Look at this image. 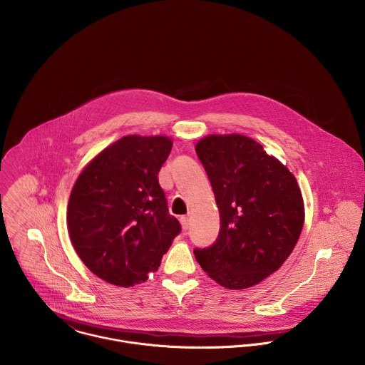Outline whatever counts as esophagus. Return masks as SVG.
<instances>
[{
  "label": "esophagus",
  "mask_w": 365,
  "mask_h": 365,
  "mask_svg": "<svg viewBox=\"0 0 365 365\" xmlns=\"http://www.w3.org/2000/svg\"><path fill=\"white\" fill-rule=\"evenodd\" d=\"M180 222H181V226H182L184 230H187V229L190 227V217H188V216H182V217L180 219Z\"/></svg>",
  "instance_id": "esophagus-1"
}]
</instances>
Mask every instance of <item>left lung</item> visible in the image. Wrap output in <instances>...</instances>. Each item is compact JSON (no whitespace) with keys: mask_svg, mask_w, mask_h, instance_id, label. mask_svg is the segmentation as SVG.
<instances>
[{"mask_svg":"<svg viewBox=\"0 0 365 365\" xmlns=\"http://www.w3.org/2000/svg\"><path fill=\"white\" fill-rule=\"evenodd\" d=\"M195 150L220 217L216 242L195 249V259L227 289L255 287L284 264L301 236L305 205L298 181L245 135H208Z\"/></svg>","mask_w":365,"mask_h":365,"instance_id":"1","label":"left lung"}]
</instances>
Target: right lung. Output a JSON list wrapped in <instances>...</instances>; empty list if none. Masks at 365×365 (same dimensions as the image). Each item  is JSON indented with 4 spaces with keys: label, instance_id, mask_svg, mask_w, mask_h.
<instances>
[{
    "label": "right lung",
    "instance_id": "1",
    "mask_svg": "<svg viewBox=\"0 0 365 365\" xmlns=\"http://www.w3.org/2000/svg\"><path fill=\"white\" fill-rule=\"evenodd\" d=\"M171 148L163 135L123 136L94 157L73 185L70 240L87 268L112 285L145 282L181 230L157 177Z\"/></svg>",
    "mask_w": 365,
    "mask_h": 365
}]
</instances>
